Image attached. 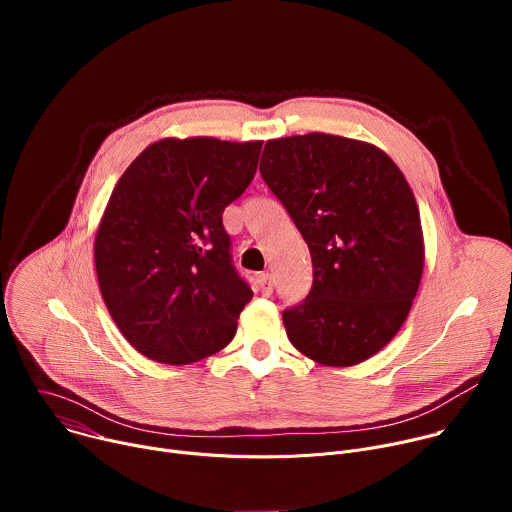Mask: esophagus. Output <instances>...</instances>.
<instances>
[{"mask_svg":"<svg viewBox=\"0 0 512 512\" xmlns=\"http://www.w3.org/2000/svg\"><path fill=\"white\" fill-rule=\"evenodd\" d=\"M257 285H259V291H261L263 296H271V291H273V277H271V273H261L257 277Z\"/></svg>","mask_w":512,"mask_h":512,"instance_id":"34e87169","label":"esophagus"}]
</instances>
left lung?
I'll return each mask as SVG.
<instances>
[{"mask_svg":"<svg viewBox=\"0 0 512 512\" xmlns=\"http://www.w3.org/2000/svg\"><path fill=\"white\" fill-rule=\"evenodd\" d=\"M259 172L308 243L314 283L283 312L289 342L326 367H354L401 330L423 275L419 208L377 145L330 133L269 139Z\"/></svg>","mask_w":512,"mask_h":512,"instance_id":"left-lung-1","label":"left lung"}]
</instances>
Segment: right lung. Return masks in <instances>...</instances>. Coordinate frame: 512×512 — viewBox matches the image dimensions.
Here are the masks:
<instances>
[{"instance_id": "1", "label": "right lung", "mask_w": 512, "mask_h": 512, "mask_svg": "<svg viewBox=\"0 0 512 512\" xmlns=\"http://www.w3.org/2000/svg\"><path fill=\"white\" fill-rule=\"evenodd\" d=\"M263 141L166 137L123 172L95 235L105 306L152 360L223 350L253 291L231 263L225 208L251 184Z\"/></svg>"}]
</instances>
